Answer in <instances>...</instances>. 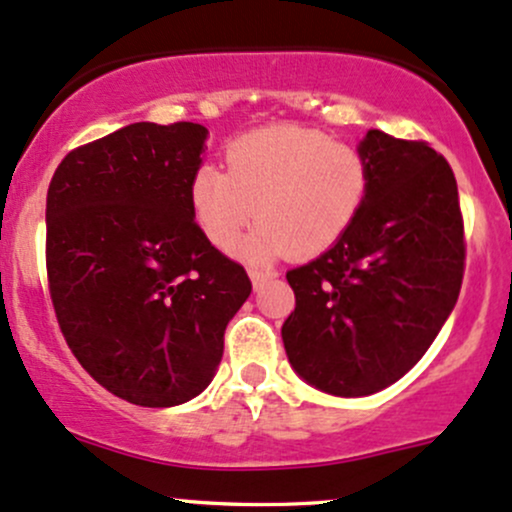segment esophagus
<instances>
[{"label": "esophagus", "mask_w": 512, "mask_h": 512, "mask_svg": "<svg viewBox=\"0 0 512 512\" xmlns=\"http://www.w3.org/2000/svg\"><path fill=\"white\" fill-rule=\"evenodd\" d=\"M249 276H251V283H254V288H261V285L266 283V280L276 278L278 273L276 271H261V268H251Z\"/></svg>", "instance_id": "esophagus-1"}]
</instances>
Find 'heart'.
Returning a JSON list of instances; mask_svg holds the SVG:
<instances>
[{"label":"heart","mask_w":512,"mask_h":512,"mask_svg":"<svg viewBox=\"0 0 512 512\" xmlns=\"http://www.w3.org/2000/svg\"><path fill=\"white\" fill-rule=\"evenodd\" d=\"M371 188L361 148L298 126H273L236 139L227 170L202 166L190 202L202 234L232 249L251 222L244 254L315 256L337 244L359 217Z\"/></svg>","instance_id":"obj_1"}]
</instances>
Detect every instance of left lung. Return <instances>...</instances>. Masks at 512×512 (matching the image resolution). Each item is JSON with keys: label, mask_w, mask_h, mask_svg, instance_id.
Masks as SVG:
<instances>
[{"label": "left lung", "mask_w": 512, "mask_h": 512, "mask_svg": "<svg viewBox=\"0 0 512 512\" xmlns=\"http://www.w3.org/2000/svg\"><path fill=\"white\" fill-rule=\"evenodd\" d=\"M366 205L315 261L285 273L295 312L283 344L324 393L383 390L422 359L459 298L466 266L454 170L427 141L371 129Z\"/></svg>", "instance_id": "1"}]
</instances>
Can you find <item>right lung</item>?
Wrapping results in <instances>:
<instances>
[{"label": "right lung", "instance_id": "add662e5", "mask_svg": "<svg viewBox=\"0 0 512 512\" xmlns=\"http://www.w3.org/2000/svg\"><path fill=\"white\" fill-rule=\"evenodd\" d=\"M207 129L129 124L60 161L46 195V273L60 332L117 398L170 408L212 381L251 293L190 202Z\"/></svg>", "mask_w": 512, "mask_h": 512}]
</instances>
